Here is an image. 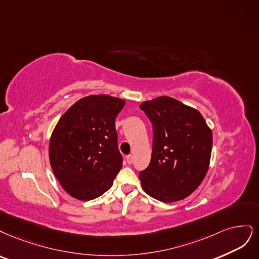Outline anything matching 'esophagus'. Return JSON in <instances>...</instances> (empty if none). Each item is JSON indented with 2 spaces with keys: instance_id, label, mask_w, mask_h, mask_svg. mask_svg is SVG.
<instances>
[{
  "instance_id": "1",
  "label": "esophagus",
  "mask_w": 259,
  "mask_h": 259,
  "mask_svg": "<svg viewBox=\"0 0 259 259\" xmlns=\"http://www.w3.org/2000/svg\"><path fill=\"white\" fill-rule=\"evenodd\" d=\"M132 161H133V156L132 155H128L127 156V163H132Z\"/></svg>"
}]
</instances>
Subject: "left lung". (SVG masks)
<instances>
[{
    "instance_id": "left-lung-1",
    "label": "left lung",
    "mask_w": 259,
    "mask_h": 259,
    "mask_svg": "<svg viewBox=\"0 0 259 259\" xmlns=\"http://www.w3.org/2000/svg\"><path fill=\"white\" fill-rule=\"evenodd\" d=\"M153 123V153L141 171V185L161 202L188 197L201 184L208 170L212 131L196 108L166 96L140 105Z\"/></svg>"
}]
</instances>
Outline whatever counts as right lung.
Segmentation results:
<instances>
[{
    "mask_svg": "<svg viewBox=\"0 0 259 259\" xmlns=\"http://www.w3.org/2000/svg\"><path fill=\"white\" fill-rule=\"evenodd\" d=\"M126 101L107 95L81 98L57 122L49 141L55 177L70 196L93 200L110 189L122 166L115 119Z\"/></svg>",
    "mask_w": 259,
    "mask_h": 259,
    "instance_id": "right-lung-1",
    "label": "right lung"
}]
</instances>
